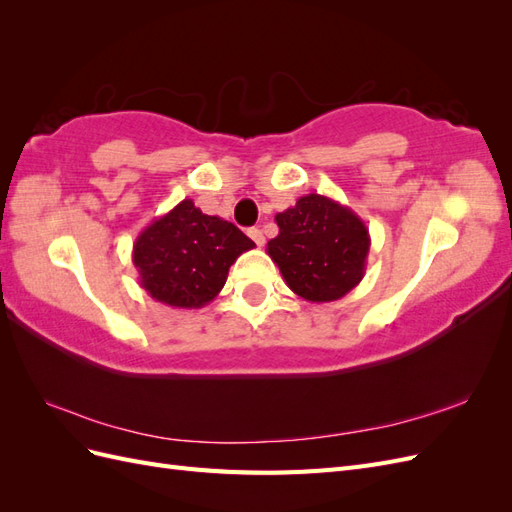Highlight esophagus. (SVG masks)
<instances>
[{
  "mask_svg": "<svg viewBox=\"0 0 512 512\" xmlns=\"http://www.w3.org/2000/svg\"><path fill=\"white\" fill-rule=\"evenodd\" d=\"M247 235L252 237V241H254L258 247L265 245V235H262L260 228H250V230H247Z\"/></svg>",
  "mask_w": 512,
  "mask_h": 512,
  "instance_id": "obj_1",
  "label": "esophagus"
}]
</instances>
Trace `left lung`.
<instances>
[{"label":"left lung","mask_w":512,"mask_h":512,"mask_svg":"<svg viewBox=\"0 0 512 512\" xmlns=\"http://www.w3.org/2000/svg\"><path fill=\"white\" fill-rule=\"evenodd\" d=\"M275 222L280 235L267 243V254L301 299L337 301L363 280L371 239L350 207L329 196L307 194L277 213Z\"/></svg>","instance_id":"left-lung-1"}]
</instances>
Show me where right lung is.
I'll return each instance as SVG.
<instances>
[{
	"label": "right lung",
	"mask_w": 512,
	"mask_h": 512,
	"mask_svg": "<svg viewBox=\"0 0 512 512\" xmlns=\"http://www.w3.org/2000/svg\"><path fill=\"white\" fill-rule=\"evenodd\" d=\"M254 241L218 215L185 198L153 220L134 241L132 262L151 299L179 309H200L218 297L228 269Z\"/></svg>",
	"instance_id": "1"
}]
</instances>
